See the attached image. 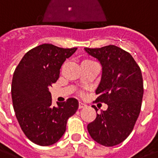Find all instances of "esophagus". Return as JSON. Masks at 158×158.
I'll list each match as a JSON object with an SVG mask.
<instances>
[{"instance_id": "esophagus-1", "label": "esophagus", "mask_w": 158, "mask_h": 158, "mask_svg": "<svg viewBox=\"0 0 158 158\" xmlns=\"http://www.w3.org/2000/svg\"><path fill=\"white\" fill-rule=\"evenodd\" d=\"M84 107H86V104H84V103H81V102H79V108H84Z\"/></svg>"}]
</instances>
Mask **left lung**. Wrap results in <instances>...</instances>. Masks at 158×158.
Returning <instances> with one entry per match:
<instances>
[{"mask_svg": "<svg viewBox=\"0 0 158 158\" xmlns=\"http://www.w3.org/2000/svg\"><path fill=\"white\" fill-rule=\"evenodd\" d=\"M84 50L103 67L95 103L108 104L107 110H101L88 124V131L101 145L115 146L130 135L140 114L143 96L141 69L129 53L116 45Z\"/></svg>", "mask_w": 158, "mask_h": 158, "instance_id": "8db88e82", "label": "left lung"}]
</instances>
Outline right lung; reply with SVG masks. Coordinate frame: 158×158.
<instances>
[{"label": "right lung", "instance_id": "add662e5", "mask_svg": "<svg viewBox=\"0 0 158 158\" xmlns=\"http://www.w3.org/2000/svg\"><path fill=\"white\" fill-rule=\"evenodd\" d=\"M76 50L40 44L29 50L15 68L11 84L13 108L24 133L37 145L56 143L65 132L68 119L79 108L74 98L53 106L49 91L60 78L63 63Z\"/></svg>", "mask_w": 158, "mask_h": 158}]
</instances>
